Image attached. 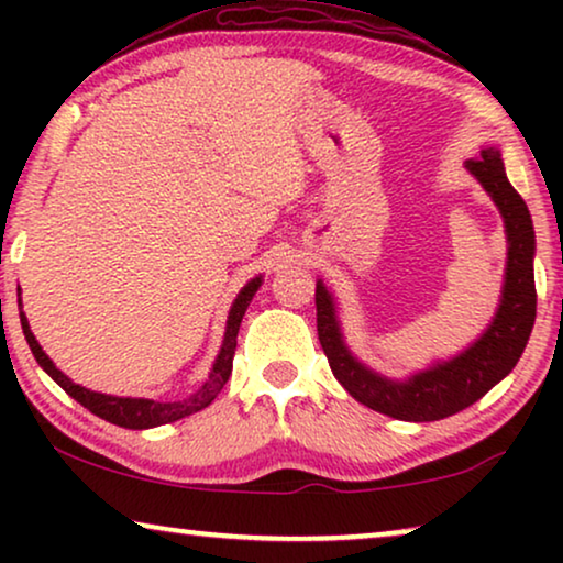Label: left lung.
Masks as SVG:
<instances>
[{
  "instance_id": "left-lung-1",
  "label": "left lung",
  "mask_w": 563,
  "mask_h": 563,
  "mask_svg": "<svg viewBox=\"0 0 563 563\" xmlns=\"http://www.w3.org/2000/svg\"><path fill=\"white\" fill-rule=\"evenodd\" d=\"M466 168L476 176L484 191L497 205L507 233V268L503 299L489 328L449 361H438L426 372L397 382L382 376L349 351L343 341L335 302L328 287L318 282L314 305H318V338L325 351L335 379L343 384L353 399L389 418L407 422H430L456 415L482 399L487 391L512 372L526 351L536 322V233L528 205L507 181L503 156L497 148H484L479 158L466 161Z\"/></svg>"
}]
</instances>
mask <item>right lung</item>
I'll list each match as a JSON object with an SVG mask.
<instances>
[{
	"label": "right lung",
	"instance_id": "add662e5",
	"mask_svg": "<svg viewBox=\"0 0 563 563\" xmlns=\"http://www.w3.org/2000/svg\"><path fill=\"white\" fill-rule=\"evenodd\" d=\"M258 287H261V276L251 279L241 291H238L235 302L228 312V325H225V338H222V349L218 353V358H214L210 376H207V382L195 391V395L187 399H179V402H156V399H143V397H112V395H102V391H91L87 387H79V384H74L64 372H58L56 364L45 356V351L41 349V343L35 341L33 330H30V325H27L25 312H22V299H18V307H20L22 333H25L30 351H33L37 364L43 366V372L48 374L51 379L66 391V395H71L76 402L87 407L89 412H95L97 418L112 422V426L130 428V430H145V428L166 426V422H176V420L187 418V415L205 410L207 405H212V399L220 395V389L225 387V382L230 379V372H233L238 330H241L243 314H245V310H249L251 299L258 291Z\"/></svg>",
	"mask_w": 563,
	"mask_h": 563
}]
</instances>
